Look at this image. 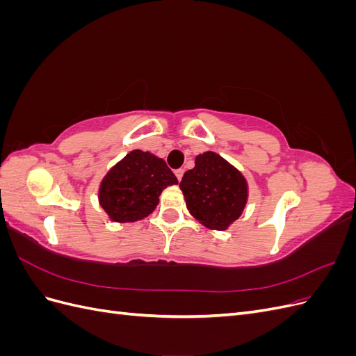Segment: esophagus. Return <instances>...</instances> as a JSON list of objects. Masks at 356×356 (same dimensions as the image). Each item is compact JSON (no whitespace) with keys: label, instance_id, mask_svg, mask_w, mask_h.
Instances as JSON below:
<instances>
[{"label":"esophagus","instance_id":"34e87169","mask_svg":"<svg viewBox=\"0 0 356 356\" xmlns=\"http://www.w3.org/2000/svg\"><path fill=\"white\" fill-rule=\"evenodd\" d=\"M175 175H177L178 181H181L182 175H184V169H177V170H175Z\"/></svg>","mask_w":356,"mask_h":356}]
</instances>
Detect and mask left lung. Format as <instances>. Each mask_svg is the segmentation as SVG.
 I'll list each match as a JSON object with an SVG mask.
<instances>
[{
    "label": "left lung",
    "instance_id": "obj_1",
    "mask_svg": "<svg viewBox=\"0 0 356 356\" xmlns=\"http://www.w3.org/2000/svg\"><path fill=\"white\" fill-rule=\"evenodd\" d=\"M179 187L193 217L213 230H225L241 217L248 197L246 181L221 156L207 152L196 157Z\"/></svg>",
    "mask_w": 356,
    "mask_h": 356
}]
</instances>
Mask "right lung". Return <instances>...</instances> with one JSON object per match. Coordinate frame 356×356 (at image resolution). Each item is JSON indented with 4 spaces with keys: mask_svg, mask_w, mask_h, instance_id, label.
<instances>
[{
    "mask_svg": "<svg viewBox=\"0 0 356 356\" xmlns=\"http://www.w3.org/2000/svg\"><path fill=\"white\" fill-rule=\"evenodd\" d=\"M177 182L163 159L134 149L102 179L99 203L115 222L138 221L156 209L163 188Z\"/></svg>",
    "mask_w": 356,
    "mask_h": 356,
    "instance_id": "obj_1",
    "label": "right lung"
}]
</instances>
